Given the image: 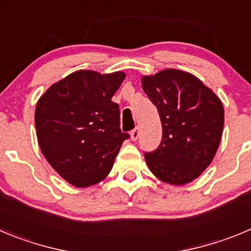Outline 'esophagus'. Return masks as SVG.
<instances>
[{"label":"esophagus","instance_id":"obj_1","mask_svg":"<svg viewBox=\"0 0 251 251\" xmlns=\"http://www.w3.org/2000/svg\"><path fill=\"white\" fill-rule=\"evenodd\" d=\"M139 134H141V130H139V128L135 127L134 129L130 132V138H132V141H137L138 138H139Z\"/></svg>","mask_w":251,"mask_h":251}]
</instances>
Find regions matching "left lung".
I'll return each mask as SVG.
<instances>
[{
	"mask_svg": "<svg viewBox=\"0 0 251 251\" xmlns=\"http://www.w3.org/2000/svg\"><path fill=\"white\" fill-rule=\"evenodd\" d=\"M142 87L158 109L162 142L146 151L147 165L160 180L183 185L211 163L220 144L224 108L201 80L179 70L144 75Z\"/></svg>",
	"mask_w": 251,
	"mask_h": 251,
	"instance_id": "left-lung-1",
	"label": "left lung"
}]
</instances>
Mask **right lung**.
Masks as SVG:
<instances>
[{
  "label": "right lung",
  "mask_w": 251,
  "mask_h": 251,
  "mask_svg": "<svg viewBox=\"0 0 251 251\" xmlns=\"http://www.w3.org/2000/svg\"><path fill=\"white\" fill-rule=\"evenodd\" d=\"M124 78L123 72L78 71L50 86L37 102L34 123L41 151L75 187L103 180L129 138L119 128V105L112 100Z\"/></svg>",
  "instance_id": "1"
}]
</instances>
